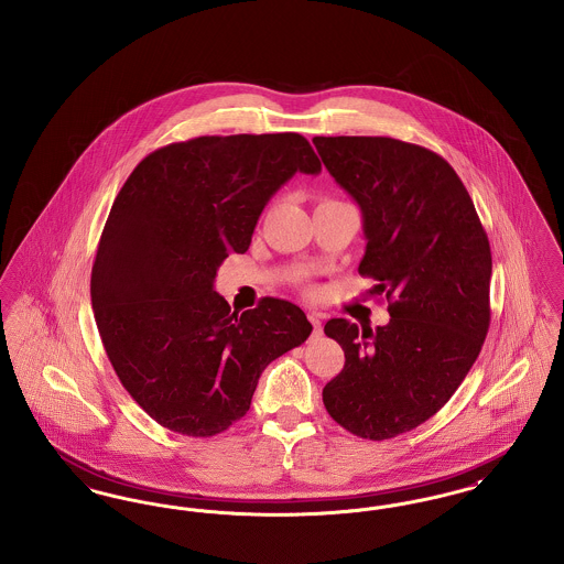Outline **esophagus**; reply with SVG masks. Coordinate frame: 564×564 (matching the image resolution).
Instances as JSON below:
<instances>
[{
  "label": "esophagus",
  "mask_w": 564,
  "mask_h": 564,
  "mask_svg": "<svg viewBox=\"0 0 564 564\" xmlns=\"http://www.w3.org/2000/svg\"><path fill=\"white\" fill-rule=\"evenodd\" d=\"M308 322L313 323V334L322 336V315L319 313H308Z\"/></svg>",
  "instance_id": "obj_1"
}]
</instances>
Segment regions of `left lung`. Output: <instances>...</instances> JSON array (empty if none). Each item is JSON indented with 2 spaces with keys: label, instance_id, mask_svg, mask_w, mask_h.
<instances>
[{
  "label": "left lung",
  "instance_id": "1",
  "mask_svg": "<svg viewBox=\"0 0 564 564\" xmlns=\"http://www.w3.org/2000/svg\"><path fill=\"white\" fill-rule=\"evenodd\" d=\"M313 143L361 209L359 274L375 279L391 315L376 329L325 323L345 368L323 387V403L352 435L380 442L423 425L478 359L490 325V245L469 192L435 152L391 137Z\"/></svg>",
  "mask_w": 564,
  "mask_h": 564
}]
</instances>
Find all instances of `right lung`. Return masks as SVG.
<instances>
[{"mask_svg":"<svg viewBox=\"0 0 564 564\" xmlns=\"http://www.w3.org/2000/svg\"><path fill=\"white\" fill-rule=\"evenodd\" d=\"M297 171H322L302 134H205L148 154L118 192L90 274L93 311L122 387L162 427L228 430L270 361L313 332L288 300L262 297L239 315L214 290Z\"/></svg>","mask_w":564,"mask_h":564,"instance_id":"1","label":"right lung"}]
</instances>
